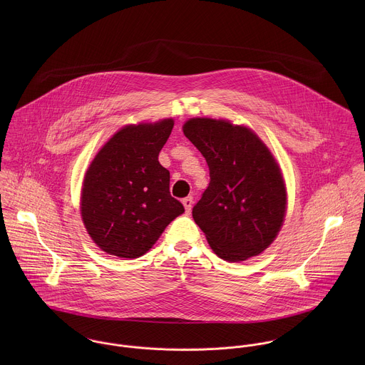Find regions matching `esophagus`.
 I'll list each match as a JSON object with an SVG mask.
<instances>
[{"label":"esophagus","mask_w":365,"mask_h":365,"mask_svg":"<svg viewBox=\"0 0 365 365\" xmlns=\"http://www.w3.org/2000/svg\"><path fill=\"white\" fill-rule=\"evenodd\" d=\"M182 204H184L185 212H187V213H190V212H191V208H192V204H194L192 197H187V198H184V200H182Z\"/></svg>","instance_id":"obj_1"}]
</instances>
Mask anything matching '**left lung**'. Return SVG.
Segmentation results:
<instances>
[{
  "mask_svg": "<svg viewBox=\"0 0 365 365\" xmlns=\"http://www.w3.org/2000/svg\"><path fill=\"white\" fill-rule=\"evenodd\" d=\"M182 130L208 163L210 181L192 217L209 246L226 261L259 256L277 237L287 209L275 158L253 130L223 119L192 118Z\"/></svg>",
  "mask_w": 365,
  "mask_h": 365,
  "instance_id": "obj_1",
  "label": "left lung"
}]
</instances>
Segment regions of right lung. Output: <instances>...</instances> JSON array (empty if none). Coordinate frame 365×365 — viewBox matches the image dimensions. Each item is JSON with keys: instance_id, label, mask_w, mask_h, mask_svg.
Returning <instances> with one entry per match:
<instances>
[{"instance_id": "1", "label": "right lung", "mask_w": 365, "mask_h": 365, "mask_svg": "<svg viewBox=\"0 0 365 365\" xmlns=\"http://www.w3.org/2000/svg\"><path fill=\"white\" fill-rule=\"evenodd\" d=\"M173 126V119L128 125L91 161L81 190V217L94 243L108 255L143 256L184 212L170 194L168 170L158 163Z\"/></svg>"}]
</instances>
